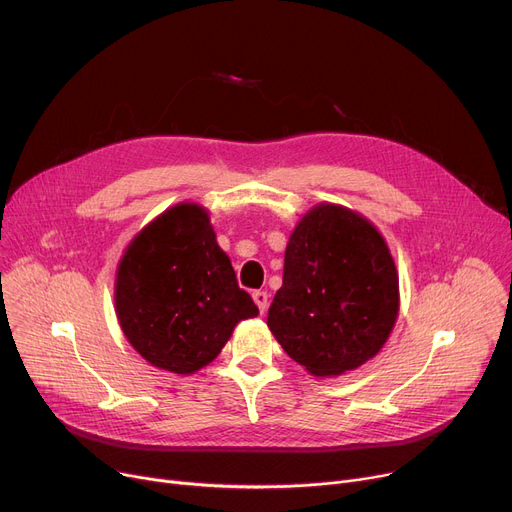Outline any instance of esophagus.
<instances>
[{"label": "esophagus", "instance_id": "obj_1", "mask_svg": "<svg viewBox=\"0 0 512 512\" xmlns=\"http://www.w3.org/2000/svg\"><path fill=\"white\" fill-rule=\"evenodd\" d=\"M253 301L257 303V307H259L261 313H265V311H267V305H270V297H267L265 290H255V292H253Z\"/></svg>", "mask_w": 512, "mask_h": 512}]
</instances>
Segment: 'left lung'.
<instances>
[{
    "label": "left lung",
    "mask_w": 512,
    "mask_h": 512,
    "mask_svg": "<svg viewBox=\"0 0 512 512\" xmlns=\"http://www.w3.org/2000/svg\"><path fill=\"white\" fill-rule=\"evenodd\" d=\"M398 272L384 236L353 209L315 205L290 234L267 326L317 378L382 351L398 317Z\"/></svg>",
    "instance_id": "obj_1"
}]
</instances>
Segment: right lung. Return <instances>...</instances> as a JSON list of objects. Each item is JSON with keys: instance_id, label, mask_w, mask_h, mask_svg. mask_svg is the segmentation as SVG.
<instances>
[{"instance_id": "1", "label": "right lung", "mask_w": 512, "mask_h": 512, "mask_svg": "<svg viewBox=\"0 0 512 512\" xmlns=\"http://www.w3.org/2000/svg\"><path fill=\"white\" fill-rule=\"evenodd\" d=\"M116 315L126 340L151 365L195 373L220 355L234 326L259 315L238 288L209 213L178 203L126 247L116 274Z\"/></svg>"}]
</instances>
